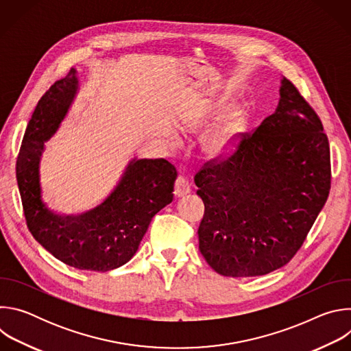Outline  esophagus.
<instances>
[{
    "label": "esophagus",
    "mask_w": 351,
    "mask_h": 351,
    "mask_svg": "<svg viewBox=\"0 0 351 351\" xmlns=\"http://www.w3.org/2000/svg\"><path fill=\"white\" fill-rule=\"evenodd\" d=\"M190 193V183L184 176H179L175 183V195L183 197Z\"/></svg>",
    "instance_id": "esophagus-1"
}]
</instances>
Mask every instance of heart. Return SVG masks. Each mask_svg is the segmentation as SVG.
Wrapping results in <instances>:
<instances>
[{"label": "heart", "instance_id": "b5f03b06", "mask_svg": "<svg viewBox=\"0 0 351 351\" xmlns=\"http://www.w3.org/2000/svg\"><path fill=\"white\" fill-rule=\"evenodd\" d=\"M211 115L218 114V107L210 110ZM248 125V115L244 110L237 108L232 111L225 121L218 125L206 138L204 148L206 152L213 157H223L233 152L239 137L245 132Z\"/></svg>", "mask_w": 351, "mask_h": 351}]
</instances>
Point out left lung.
Segmentation results:
<instances>
[{
    "instance_id": "obj_1",
    "label": "left lung",
    "mask_w": 351,
    "mask_h": 351,
    "mask_svg": "<svg viewBox=\"0 0 351 351\" xmlns=\"http://www.w3.org/2000/svg\"><path fill=\"white\" fill-rule=\"evenodd\" d=\"M279 103L222 162L194 176L204 202L199 252L223 276L269 274L302 247L330 189V153L324 126L286 77Z\"/></svg>"
}]
</instances>
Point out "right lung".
<instances>
[{
  "instance_id": "add662e5",
  "label": "right lung",
  "mask_w": 351,
  "mask_h": 351,
  "mask_svg": "<svg viewBox=\"0 0 351 351\" xmlns=\"http://www.w3.org/2000/svg\"><path fill=\"white\" fill-rule=\"evenodd\" d=\"M77 90V72L71 69L41 97L23 136L16 180L27 228L47 252L69 267L107 272L134 256L153 217L172 203L178 173L167 160L133 158L97 207L77 215L49 210L43 202L40 160L44 143L60 129Z\"/></svg>"
}]
</instances>
